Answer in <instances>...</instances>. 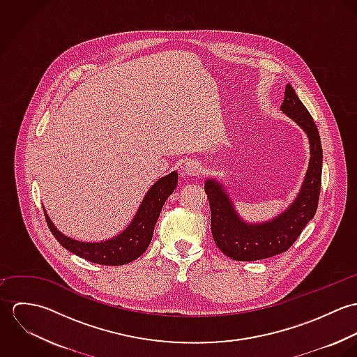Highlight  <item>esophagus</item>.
<instances>
[{
	"label": "esophagus",
	"mask_w": 357,
	"mask_h": 357,
	"mask_svg": "<svg viewBox=\"0 0 357 357\" xmlns=\"http://www.w3.org/2000/svg\"><path fill=\"white\" fill-rule=\"evenodd\" d=\"M181 170L185 176H197L198 173H201V165L197 160H188L183 165Z\"/></svg>",
	"instance_id": "34e87169"
}]
</instances>
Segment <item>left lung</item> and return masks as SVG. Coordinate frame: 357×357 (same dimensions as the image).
<instances>
[{
  "instance_id": "left-lung-1",
  "label": "left lung",
  "mask_w": 357,
  "mask_h": 357,
  "mask_svg": "<svg viewBox=\"0 0 357 357\" xmlns=\"http://www.w3.org/2000/svg\"><path fill=\"white\" fill-rule=\"evenodd\" d=\"M280 109L305 132L310 150L300 192L286 210L272 220L249 222L239 215L220 180L210 177L204 181V192L211 213L213 239L224 255L236 261L264 259L286 252L301 235L317 208L323 162L317 126L290 84L286 85Z\"/></svg>"
}]
</instances>
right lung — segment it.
<instances>
[{
	"mask_svg": "<svg viewBox=\"0 0 357 357\" xmlns=\"http://www.w3.org/2000/svg\"><path fill=\"white\" fill-rule=\"evenodd\" d=\"M178 181L177 172H172L153 183L139 206L130 224L118 235L102 242H82L61 234L51 221L45 207V218L59 243L81 258L100 265H123L143 255L153 239V228L166 199L173 194Z\"/></svg>",
	"mask_w": 357,
	"mask_h": 357,
	"instance_id": "add662e5",
	"label": "right lung"
}]
</instances>
